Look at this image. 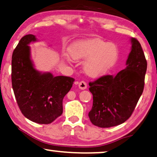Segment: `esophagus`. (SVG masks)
<instances>
[{
	"label": "esophagus",
	"mask_w": 157,
	"mask_h": 157,
	"mask_svg": "<svg viewBox=\"0 0 157 157\" xmlns=\"http://www.w3.org/2000/svg\"><path fill=\"white\" fill-rule=\"evenodd\" d=\"M79 88L81 90H85L87 88V83L84 82V81H81V82H79Z\"/></svg>",
	"instance_id": "esophagus-1"
}]
</instances>
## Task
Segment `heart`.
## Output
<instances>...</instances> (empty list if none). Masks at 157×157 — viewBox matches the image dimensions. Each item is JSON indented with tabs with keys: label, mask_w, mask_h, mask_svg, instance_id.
I'll return each instance as SVG.
<instances>
[{
	"label": "heart",
	"mask_w": 157,
	"mask_h": 157,
	"mask_svg": "<svg viewBox=\"0 0 157 157\" xmlns=\"http://www.w3.org/2000/svg\"><path fill=\"white\" fill-rule=\"evenodd\" d=\"M69 54L75 60L85 59L83 69L89 76L97 77L108 72L116 63L118 49L113 43L98 38L80 39L73 42L69 48ZM67 62H70L69 57Z\"/></svg>",
	"instance_id": "obj_1"
}]
</instances>
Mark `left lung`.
Listing matches in <instances>:
<instances>
[{
	"instance_id": "left-lung-1",
	"label": "left lung",
	"mask_w": 157,
	"mask_h": 157,
	"mask_svg": "<svg viewBox=\"0 0 157 157\" xmlns=\"http://www.w3.org/2000/svg\"><path fill=\"white\" fill-rule=\"evenodd\" d=\"M132 47L126 67L116 75H104L90 82L93 103L88 116L100 128L120 125L130 118L143 93L147 62L139 41L131 39Z\"/></svg>"
}]
</instances>
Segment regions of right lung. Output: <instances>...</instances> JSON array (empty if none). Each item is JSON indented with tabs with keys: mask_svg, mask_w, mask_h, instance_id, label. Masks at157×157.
Returning <instances> with one entry per match:
<instances>
[{
	"mask_svg": "<svg viewBox=\"0 0 157 157\" xmlns=\"http://www.w3.org/2000/svg\"><path fill=\"white\" fill-rule=\"evenodd\" d=\"M34 35L23 36L14 49L11 61L13 93L22 114L33 122L49 124L63 112L62 100L72 87L75 79L54 77L33 67L29 44L36 41Z\"/></svg>",
	"mask_w": 157,
	"mask_h": 157,
	"instance_id": "obj_1",
	"label": "right lung"
}]
</instances>
